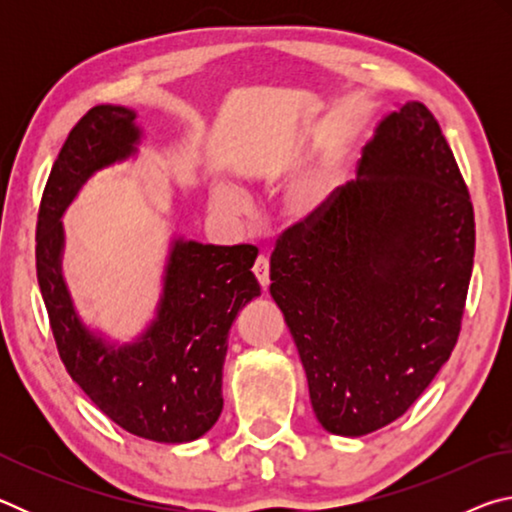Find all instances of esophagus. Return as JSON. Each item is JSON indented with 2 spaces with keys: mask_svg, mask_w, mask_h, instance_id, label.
I'll list each match as a JSON object with an SVG mask.
<instances>
[{
  "mask_svg": "<svg viewBox=\"0 0 512 512\" xmlns=\"http://www.w3.org/2000/svg\"><path fill=\"white\" fill-rule=\"evenodd\" d=\"M253 273L259 280V284H262V289H268V284H271V277H268V257H264V255L257 257Z\"/></svg>",
  "mask_w": 512,
  "mask_h": 512,
  "instance_id": "obj_1",
  "label": "esophagus"
}]
</instances>
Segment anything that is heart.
<instances>
[{"label": "heart", "mask_w": 512, "mask_h": 512, "mask_svg": "<svg viewBox=\"0 0 512 512\" xmlns=\"http://www.w3.org/2000/svg\"><path fill=\"white\" fill-rule=\"evenodd\" d=\"M329 194H332V173H329V169L311 171L289 187L287 207L293 216L307 219V216H314L327 203ZM210 201L214 210L225 216H241L246 212L244 196L230 185H214Z\"/></svg>", "instance_id": "b5f03b06"}]
</instances>
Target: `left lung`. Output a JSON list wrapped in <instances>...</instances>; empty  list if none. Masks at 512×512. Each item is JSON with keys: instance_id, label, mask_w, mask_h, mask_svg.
Here are the masks:
<instances>
[{"instance_id": "1", "label": "left lung", "mask_w": 512, "mask_h": 512, "mask_svg": "<svg viewBox=\"0 0 512 512\" xmlns=\"http://www.w3.org/2000/svg\"><path fill=\"white\" fill-rule=\"evenodd\" d=\"M472 264L465 180L436 117L406 101L363 146L359 178L271 255V296L329 433L366 436L409 411L454 350Z\"/></svg>"}]
</instances>
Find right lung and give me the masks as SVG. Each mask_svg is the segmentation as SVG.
Returning <instances> with one entry per match:
<instances>
[{"mask_svg":"<svg viewBox=\"0 0 512 512\" xmlns=\"http://www.w3.org/2000/svg\"><path fill=\"white\" fill-rule=\"evenodd\" d=\"M137 112L94 106L69 131L42 194L36 230L38 284L65 368L108 418L155 443H189L223 409L228 332L257 298V248L173 237L155 318L131 343H112L76 314L63 277L60 216L94 173L133 158L142 142Z\"/></svg>","mask_w":512,"mask_h":512,"instance_id":"obj_1","label":"right lung"}]
</instances>
